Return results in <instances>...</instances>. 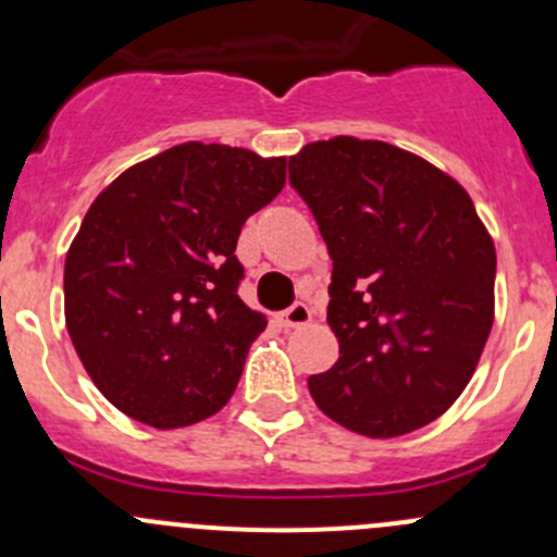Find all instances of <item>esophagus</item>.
Returning a JSON list of instances; mask_svg holds the SVG:
<instances>
[{
    "label": "esophagus",
    "mask_w": 557,
    "mask_h": 557,
    "mask_svg": "<svg viewBox=\"0 0 557 557\" xmlns=\"http://www.w3.org/2000/svg\"><path fill=\"white\" fill-rule=\"evenodd\" d=\"M280 320H283L285 329H301V325H307L312 320V310L305 301H296V305H290L288 310L280 314Z\"/></svg>",
    "instance_id": "esophagus-1"
}]
</instances>
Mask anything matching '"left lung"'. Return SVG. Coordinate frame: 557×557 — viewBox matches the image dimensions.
Segmentation results:
<instances>
[{"instance_id": "1", "label": "left lung", "mask_w": 557, "mask_h": 557, "mask_svg": "<svg viewBox=\"0 0 557 557\" xmlns=\"http://www.w3.org/2000/svg\"><path fill=\"white\" fill-rule=\"evenodd\" d=\"M334 261L339 361L307 380L320 409L372 440L453 407L493 325L496 247L450 174L377 139L334 137L288 159Z\"/></svg>"}]
</instances>
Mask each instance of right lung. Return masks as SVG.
I'll return each instance as SVG.
<instances>
[{
	"mask_svg": "<svg viewBox=\"0 0 557 557\" xmlns=\"http://www.w3.org/2000/svg\"><path fill=\"white\" fill-rule=\"evenodd\" d=\"M285 185V159L185 143L128 166L88 207L64 263V314L112 407L180 429L232 398L267 318L239 299L245 221Z\"/></svg>",
	"mask_w": 557,
	"mask_h": 557,
	"instance_id": "add662e5",
	"label": "right lung"
}]
</instances>
